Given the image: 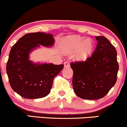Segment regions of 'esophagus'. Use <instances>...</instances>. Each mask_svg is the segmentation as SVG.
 Listing matches in <instances>:
<instances>
[{
  "label": "esophagus",
  "instance_id": "esophagus-1",
  "mask_svg": "<svg viewBox=\"0 0 127 127\" xmlns=\"http://www.w3.org/2000/svg\"><path fill=\"white\" fill-rule=\"evenodd\" d=\"M64 65L65 67H68L70 66V64H69V62L68 61H66L64 62Z\"/></svg>",
  "mask_w": 127,
  "mask_h": 127
}]
</instances>
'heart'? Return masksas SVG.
<instances>
[{"label":"heart","instance_id":"obj_1","mask_svg":"<svg viewBox=\"0 0 127 127\" xmlns=\"http://www.w3.org/2000/svg\"><path fill=\"white\" fill-rule=\"evenodd\" d=\"M63 46L67 51H75L78 50L77 59L83 60L87 58L92 53L94 48L91 40H86L83 37L71 36H67L63 41Z\"/></svg>","mask_w":127,"mask_h":127}]
</instances>
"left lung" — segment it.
I'll list each match as a JSON object with an SVG mask.
<instances>
[{
    "label": "left lung",
    "mask_w": 127,
    "mask_h": 127,
    "mask_svg": "<svg viewBox=\"0 0 127 127\" xmlns=\"http://www.w3.org/2000/svg\"><path fill=\"white\" fill-rule=\"evenodd\" d=\"M95 50L86 61L70 63L73 89L78 97L96 100L105 97L117 80L119 64L115 47L103 36H95Z\"/></svg>",
    "instance_id": "8db88e82"
}]
</instances>
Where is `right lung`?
Segmentation results:
<instances>
[{
	"mask_svg": "<svg viewBox=\"0 0 127 127\" xmlns=\"http://www.w3.org/2000/svg\"><path fill=\"white\" fill-rule=\"evenodd\" d=\"M54 39L51 34H25L12 47L6 63V73L12 89L25 98L46 97L50 92L53 81L64 67L63 64H34L29 60L32 49L39 45L52 46Z\"/></svg>",
	"mask_w": 127,
	"mask_h": 127,
	"instance_id": "add662e5",
	"label": "right lung"
}]
</instances>
